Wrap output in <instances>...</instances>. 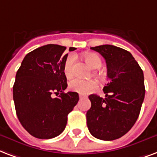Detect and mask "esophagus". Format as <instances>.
Here are the masks:
<instances>
[{"instance_id":"esophagus-1","label":"esophagus","mask_w":157,"mask_h":157,"mask_svg":"<svg viewBox=\"0 0 157 157\" xmlns=\"http://www.w3.org/2000/svg\"><path fill=\"white\" fill-rule=\"evenodd\" d=\"M79 97H80V99H83V98H85V96H84V95H81V94H80V95H79Z\"/></svg>"}]
</instances>
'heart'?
Wrapping results in <instances>:
<instances>
[{"instance_id": "b5f03b06", "label": "heart", "mask_w": 157, "mask_h": 157, "mask_svg": "<svg viewBox=\"0 0 157 157\" xmlns=\"http://www.w3.org/2000/svg\"><path fill=\"white\" fill-rule=\"evenodd\" d=\"M85 60L92 69H97L102 64V60L99 55L95 53H88L85 55ZM74 57L73 56H68L64 62L63 71L67 77H71L73 75ZM97 83L93 80H84L81 78H75L69 83V88L72 91L81 94H86L92 90L96 89Z\"/></svg>"}]
</instances>
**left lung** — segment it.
Instances as JSON below:
<instances>
[{"label":"left lung","mask_w":157,"mask_h":157,"mask_svg":"<svg viewBox=\"0 0 157 157\" xmlns=\"http://www.w3.org/2000/svg\"><path fill=\"white\" fill-rule=\"evenodd\" d=\"M102 55L109 79L104 87L105 98L90 94L91 107L86 113L87 127L98 139L112 141L123 137L139 116L145 97L142 68L127 50L113 45L92 47Z\"/></svg>","instance_id":"8db88e82"}]
</instances>
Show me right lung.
Masks as SVG:
<instances>
[{
    "label": "right lung",
    "mask_w": 157,
    "mask_h": 157,
    "mask_svg": "<svg viewBox=\"0 0 157 157\" xmlns=\"http://www.w3.org/2000/svg\"><path fill=\"white\" fill-rule=\"evenodd\" d=\"M66 48L57 44L38 48L26 55L16 72L13 86L16 114L24 128L39 139L61 134L68 113L79 100L78 93L64 92L67 86L63 71ZM53 94L59 96L52 98Z\"/></svg>",
    "instance_id": "1"
}]
</instances>
